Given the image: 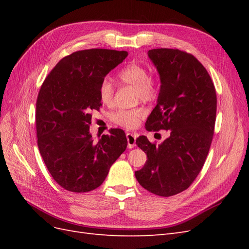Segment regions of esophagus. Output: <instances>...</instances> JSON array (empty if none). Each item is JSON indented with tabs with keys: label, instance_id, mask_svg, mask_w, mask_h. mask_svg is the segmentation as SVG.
I'll return each instance as SVG.
<instances>
[{
	"label": "esophagus",
	"instance_id": "obj_1",
	"mask_svg": "<svg viewBox=\"0 0 249 249\" xmlns=\"http://www.w3.org/2000/svg\"><path fill=\"white\" fill-rule=\"evenodd\" d=\"M136 138L137 135L133 133H126V140H127V147L133 148L136 145Z\"/></svg>",
	"mask_w": 249,
	"mask_h": 249
}]
</instances>
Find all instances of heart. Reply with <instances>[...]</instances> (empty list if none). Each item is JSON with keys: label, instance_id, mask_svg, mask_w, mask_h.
I'll list each match as a JSON object with an SVG mask.
<instances>
[{"label": "heart", "instance_id": "obj_1", "mask_svg": "<svg viewBox=\"0 0 249 249\" xmlns=\"http://www.w3.org/2000/svg\"><path fill=\"white\" fill-rule=\"evenodd\" d=\"M118 79L123 84L135 86L137 89V100L150 101L157 95L158 84L156 79L149 76V71L145 65L139 63H132L126 65L119 71ZM115 93V85L109 79H104L100 85V97L103 103L110 104L113 101ZM146 114L144 108L134 109H118L110 115L114 124L133 129L139 124L140 119Z\"/></svg>", "mask_w": 249, "mask_h": 249}]
</instances>
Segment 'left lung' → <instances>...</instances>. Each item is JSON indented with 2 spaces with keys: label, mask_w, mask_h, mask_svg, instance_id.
<instances>
[{
  "label": "left lung",
  "mask_w": 249,
  "mask_h": 249,
  "mask_svg": "<svg viewBox=\"0 0 249 249\" xmlns=\"http://www.w3.org/2000/svg\"><path fill=\"white\" fill-rule=\"evenodd\" d=\"M147 55L160 74L161 87L145 127L169 131V137L158 145L145 136L137 138L147 161L135 177L150 193L168 197L189 188L206 162L214 135L217 96L205 66L189 53L154 49Z\"/></svg>",
  "instance_id": "1"
}]
</instances>
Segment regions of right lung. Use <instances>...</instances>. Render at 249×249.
Returning <instances> with one entry per match:
<instances>
[{
    "instance_id": "add662e5",
    "label": "right lung",
    "mask_w": 249,
    "mask_h": 249,
    "mask_svg": "<svg viewBox=\"0 0 249 249\" xmlns=\"http://www.w3.org/2000/svg\"><path fill=\"white\" fill-rule=\"evenodd\" d=\"M127 52L90 49L62 58L48 74L36 102L37 144L58 185L71 192L100 187L127 145L125 134L112 129L94 142L91 112L102 106L101 82Z\"/></svg>"
}]
</instances>
